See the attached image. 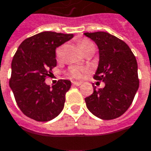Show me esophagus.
I'll list each match as a JSON object with an SVG mask.
<instances>
[{
  "instance_id": "obj_1",
  "label": "esophagus",
  "mask_w": 151,
  "mask_h": 151,
  "mask_svg": "<svg viewBox=\"0 0 151 151\" xmlns=\"http://www.w3.org/2000/svg\"><path fill=\"white\" fill-rule=\"evenodd\" d=\"M73 84L74 85V86H81V82H76V81H73Z\"/></svg>"
}]
</instances>
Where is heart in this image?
Listing matches in <instances>:
<instances>
[{
	"mask_svg": "<svg viewBox=\"0 0 151 151\" xmlns=\"http://www.w3.org/2000/svg\"><path fill=\"white\" fill-rule=\"evenodd\" d=\"M79 45V47L80 49L86 53V52H88L90 50H92V49H95V46L94 44L89 40H86V39H84L82 40L79 41L78 43ZM65 45H60V47L56 48L55 50V56H56V59L57 60H61L62 58H63V53H64V50H65ZM86 69L84 68V67H81V66H78V65H73V66H70L69 69H68V73L69 75L71 76L72 78H76V79H82L85 78V76L86 74Z\"/></svg>",
	"mask_w": 151,
	"mask_h": 151,
	"instance_id": "obj_1",
	"label": "heart"
}]
</instances>
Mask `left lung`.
<instances>
[{"label":"left lung","instance_id":"obj_1","mask_svg":"<svg viewBox=\"0 0 151 151\" xmlns=\"http://www.w3.org/2000/svg\"><path fill=\"white\" fill-rule=\"evenodd\" d=\"M99 50V62L94 78L105 86L85 99L90 111L96 116L111 120L123 115L130 106L139 87L137 63L129 46L106 32L85 33Z\"/></svg>","mask_w":151,"mask_h":151}]
</instances>
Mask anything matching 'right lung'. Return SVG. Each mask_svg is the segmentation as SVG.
Listing matches in <instances>:
<instances>
[{
    "label": "right lung",
    "mask_w": 151,
    "mask_h": 151,
    "mask_svg": "<svg viewBox=\"0 0 151 151\" xmlns=\"http://www.w3.org/2000/svg\"><path fill=\"white\" fill-rule=\"evenodd\" d=\"M73 37V34L42 32L26 39L12 60L9 86L24 115L47 122L62 111L71 81L60 79L52 87L45 79L57 65L55 49Z\"/></svg>",
    "instance_id": "1"
}]
</instances>
